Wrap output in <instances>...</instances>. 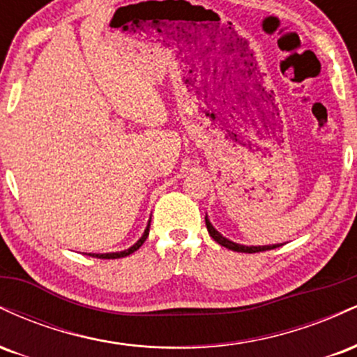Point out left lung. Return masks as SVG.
I'll list each match as a JSON object with an SVG mask.
<instances>
[{"label":"left lung","instance_id":"left-lung-1","mask_svg":"<svg viewBox=\"0 0 357 357\" xmlns=\"http://www.w3.org/2000/svg\"><path fill=\"white\" fill-rule=\"evenodd\" d=\"M204 221H206V228H208V233H210V236L213 240L216 241V243H220L221 247L225 248H230L233 252H241V253H257V252H265V250H272V248H277L280 247V245H264V247H247V245H240V243H235V241L225 238L223 235H221L220 231L215 230V227L210 223V220H208V216H204Z\"/></svg>","mask_w":357,"mask_h":357}]
</instances>
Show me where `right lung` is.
I'll return each mask as SVG.
<instances>
[{
    "label": "right lung",
    "instance_id": "add662e5",
    "mask_svg": "<svg viewBox=\"0 0 357 357\" xmlns=\"http://www.w3.org/2000/svg\"><path fill=\"white\" fill-rule=\"evenodd\" d=\"M149 227H151V221H149V223H147L146 230H144V233H142L141 238H139V240L136 241V243L132 245V247L124 250V252H114V253H89V255H90V257H97V258H122V257L130 255V253H134V252H136V250L141 248V245L146 241L147 235H149Z\"/></svg>",
    "mask_w": 357,
    "mask_h": 357
}]
</instances>
